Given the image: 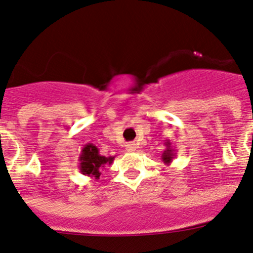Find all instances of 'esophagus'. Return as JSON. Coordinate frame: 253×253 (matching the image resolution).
Instances as JSON below:
<instances>
[{
  "instance_id": "esophagus-1",
  "label": "esophagus",
  "mask_w": 253,
  "mask_h": 253,
  "mask_svg": "<svg viewBox=\"0 0 253 253\" xmlns=\"http://www.w3.org/2000/svg\"><path fill=\"white\" fill-rule=\"evenodd\" d=\"M125 148H126V150H128V152H134V150H136V144L135 143H128V144L125 145Z\"/></svg>"
}]
</instances>
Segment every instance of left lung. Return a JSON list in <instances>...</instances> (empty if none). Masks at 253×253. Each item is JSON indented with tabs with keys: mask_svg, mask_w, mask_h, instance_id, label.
Segmentation results:
<instances>
[{
	"mask_svg": "<svg viewBox=\"0 0 253 253\" xmlns=\"http://www.w3.org/2000/svg\"><path fill=\"white\" fill-rule=\"evenodd\" d=\"M164 145H166V149L162 153V161H163V163H166L167 166H169V164L173 162V159L175 158L177 153H175L174 148L172 147L170 140H167V142L164 143Z\"/></svg>",
	"mask_w": 253,
	"mask_h": 253,
	"instance_id": "8db88e82",
	"label": "left lung"
}]
</instances>
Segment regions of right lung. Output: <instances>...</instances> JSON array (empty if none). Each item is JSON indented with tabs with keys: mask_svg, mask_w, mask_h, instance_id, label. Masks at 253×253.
Instances as JSON below:
<instances>
[{
	"mask_svg": "<svg viewBox=\"0 0 253 253\" xmlns=\"http://www.w3.org/2000/svg\"><path fill=\"white\" fill-rule=\"evenodd\" d=\"M115 157H104L99 153L96 145L87 143L81 149V154L79 157V170L81 174L87 175L94 179H99L101 174V169L109 164L110 166L114 162Z\"/></svg>",
	"mask_w": 253,
	"mask_h": 253,
	"instance_id": "1",
	"label": "right lung"
}]
</instances>
